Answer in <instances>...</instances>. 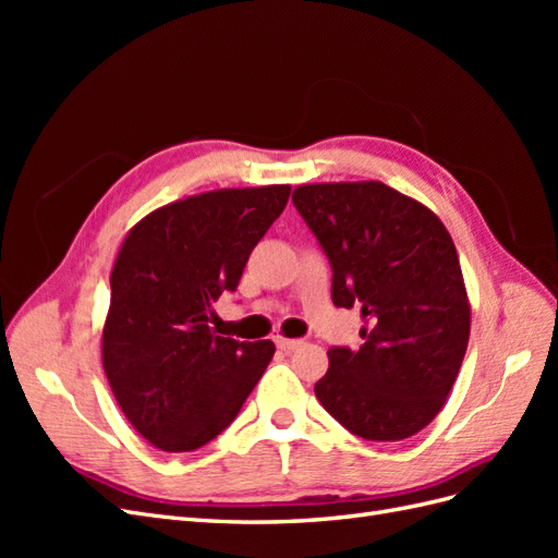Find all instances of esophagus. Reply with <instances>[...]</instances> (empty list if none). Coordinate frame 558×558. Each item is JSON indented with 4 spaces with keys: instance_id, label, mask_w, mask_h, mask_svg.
Wrapping results in <instances>:
<instances>
[{
    "instance_id": "obj_1",
    "label": "esophagus",
    "mask_w": 558,
    "mask_h": 558,
    "mask_svg": "<svg viewBox=\"0 0 558 558\" xmlns=\"http://www.w3.org/2000/svg\"><path fill=\"white\" fill-rule=\"evenodd\" d=\"M275 342L281 351H295L302 344V340H289V337H281V335H277Z\"/></svg>"
}]
</instances>
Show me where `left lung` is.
<instances>
[{
    "instance_id": "left-lung-1",
    "label": "left lung",
    "mask_w": 558,
    "mask_h": 558,
    "mask_svg": "<svg viewBox=\"0 0 558 558\" xmlns=\"http://www.w3.org/2000/svg\"><path fill=\"white\" fill-rule=\"evenodd\" d=\"M293 205L330 260L332 302L359 307L365 320L356 351H328L318 402L363 440L416 435L445 408L470 340L451 234L426 205L381 181L305 183Z\"/></svg>"
}]
</instances>
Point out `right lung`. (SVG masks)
<instances>
[{
  "label": "right lung",
  "mask_w": 558,
  "mask_h": 558,
  "mask_svg": "<svg viewBox=\"0 0 558 558\" xmlns=\"http://www.w3.org/2000/svg\"><path fill=\"white\" fill-rule=\"evenodd\" d=\"M291 185L221 189L144 216L118 251L102 365L118 408L160 451L211 442L242 410L275 356L269 340L238 342L207 326L234 291Z\"/></svg>",
  "instance_id": "add662e5"
}]
</instances>
